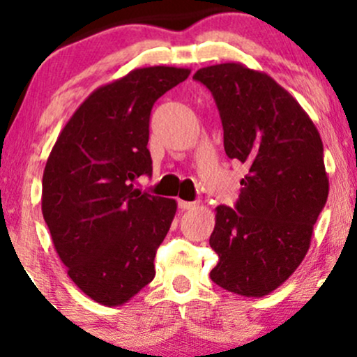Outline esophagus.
<instances>
[{"label": "esophagus", "mask_w": 357, "mask_h": 357, "mask_svg": "<svg viewBox=\"0 0 357 357\" xmlns=\"http://www.w3.org/2000/svg\"><path fill=\"white\" fill-rule=\"evenodd\" d=\"M178 206H179V210L186 211V210H192V208H196V203L195 202H183V199H179Z\"/></svg>", "instance_id": "34e87169"}]
</instances>
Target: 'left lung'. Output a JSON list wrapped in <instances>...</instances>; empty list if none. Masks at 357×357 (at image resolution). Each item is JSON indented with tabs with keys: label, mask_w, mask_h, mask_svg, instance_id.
I'll return each mask as SVG.
<instances>
[{
	"label": "left lung",
	"mask_w": 357,
	"mask_h": 357,
	"mask_svg": "<svg viewBox=\"0 0 357 357\" xmlns=\"http://www.w3.org/2000/svg\"><path fill=\"white\" fill-rule=\"evenodd\" d=\"M213 93L225 153L247 166L235 208H216L211 280L228 292L264 297L296 272L326 206L324 147L301 104L267 73L241 63L199 68Z\"/></svg>",
	"instance_id": "left-lung-1"
}]
</instances>
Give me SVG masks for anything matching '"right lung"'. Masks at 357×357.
I'll list each match as a JSON object with an SVG mask.
<instances>
[{"instance_id":"right-lung-1","label":"right lung","mask_w":357,"mask_h":357,"mask_svg":"<svg viewBox=\"0 0 357 357\" xmlns=\"http://www.w3.org/2000/svg\"><path fill=\"white\" fill-rule=\"evenodd\" d=\"M190 68L146 67L93 90L61 129L43 171L42 213L68 277L102 305L130 301L155 275L174 199L134 188L153 173L154 102Z\"/></svg>"}]
</instances>
